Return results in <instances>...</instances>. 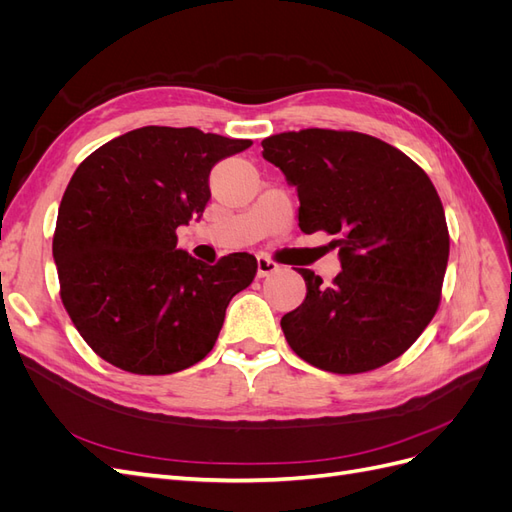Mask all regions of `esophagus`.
I'll return each mask as SVG.
<instances>
[{
	"label": "esophagus",
	"instance_id": "esophagus-1",
	"mask_svg": "<svg viewBox=\"0 0 512 512\" xmlns=\"http://www.w3.org/2000/svg\"><path fill=\"white\" fill-rule=\"evenodd\" d=\"M280 271V265L275 260L267 258V256H258V277H267Z\"/></svg>",
	"mask_w": 512,
	"mask_h": 512
}]
</instances>
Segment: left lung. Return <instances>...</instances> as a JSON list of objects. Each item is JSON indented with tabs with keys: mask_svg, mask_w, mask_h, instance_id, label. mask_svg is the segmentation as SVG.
Instances as JSON below:
<instances>
[{
	"mask_svg": "<svg viewBox=\"0 0 512 512\" xmlns=\"http://www.w3.org/2000/svg\"><path fill=\"white\" fill-rule=\"evenodd\" d=\"M262 158L297 188L299 228L333 235L342 258L331 284L297 269L307 294L282 318L288 346L331 374L395 361L442 299L451 239L431 179L404 151L348 130L273 134Z\"/></svg>",
	"mask_w": 512,
	"mask_h": 512,
	"instance_id": "left-lung-1",
	"label": "left lung"
}]
</instances>
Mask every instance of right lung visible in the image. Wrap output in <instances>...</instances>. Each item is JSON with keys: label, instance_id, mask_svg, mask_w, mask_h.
<instances>
[{"label": "right lung", "instance_id": "1", "mask_svg": "<svg viewBox=\"0 0 512 512\" xmlns=\"http://www.w3.org/2000/svg\"><path fill=\"white\" fill-rule=\"evenodd\" d=\"M252 145L196 128L145 126L87 156L61 198L53 258L59 297L106 363L166 376L213 350L226 307L256 277V258L205 265L177 228L205 211L215 162Z\"/></svg>", "mask_w": 512, "mask_h": 512}]
</instances>
